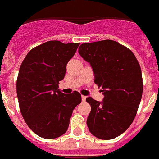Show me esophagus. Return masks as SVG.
<instances>
[{
    "label": "esophagus",
    "mask_w": 159,
    "mask_h": 159,
    "mask_svg": "<svg viewBox=\"0 0 159 159\" xmlns=\"http://www.w3.org/2000/svg\"><path fill=\"white\" fill-rule=\"evenodd\" d=\"M81 98H82V101H83V102H84L86 100V97H85V96H84V95H82V97H81Z\"/></svg>",
    "instance_id": "34e87169"
}]
</instances>
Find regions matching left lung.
<instances>
[{"mask_svg": "<svg viewBox=\"0 0 159 159\" xmlns=\"http://www.w3.org/2000/svg\"><path fill=\"white\" fill-rule=\"evenodd\" d=\"M79 53L90 63L94 83L104 95L101 102L86 98L91 106L89 130L98 139H114L127 130L136 116L143 93L140 66L129 48L109 39L81 44Z\"/></svg>", "mask_w": 159, "mask_h": 159, "instance_id": "left-lung-1", "label": "left lung"}]
</instances>
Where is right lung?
<instances>
[{
  "label": "right lung",
  "mask_w": 159,
  "mask_h": 159,
  "mask_svg": "<svg viewBox=\"0 0 159 159\" xmlns=\"http://www.w3.org/2000/svg\"><path fill=\"white\" fill-rule=\"evenodd\" d=\"M79 45L48 41L29 51L20 66L16 81L20 112L28 126L42 138L64 134L73 110L81 102L77 91L65 94L58 89Z\"/></svg>",
  "instance_id": "add662e5"
}]
</instances>
